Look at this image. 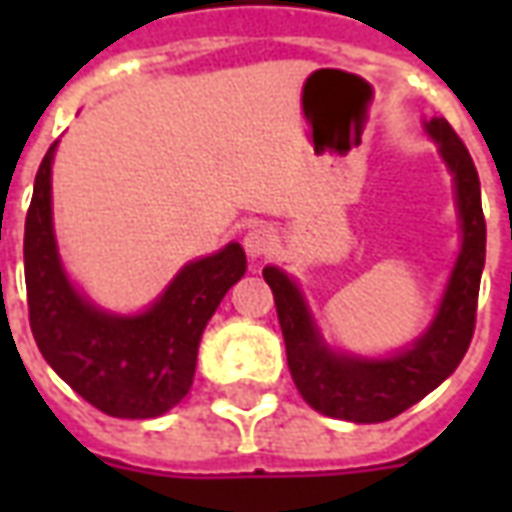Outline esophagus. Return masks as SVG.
<instances>
[{
  "mask_svg": "<svg viewBox=\"0 0 512 512\" xmlns=\"http://www.w3.org/2000/svg\"><path fill=\"white\" fill-rule=\"evenodd\" d=\"M244 249L252 257H266L277 249V230L271 224H255L244 235Z\"/></svg>",
  "mask_w": 512,
  "mask_h": 512,
  "instance_id": "esophagus-1",
  "label": "esophagus"
}]
</instances>
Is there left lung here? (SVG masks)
I'll list each match as a JSON object with an SVG mask.
<instances>
[{"instance_id":"left-lung-1","label":"left lung","mask_w":512,"mask_h":512,"mask_svg":"<svg viewBox=\"0 0 512 512\" xmlns=\"http://www.w3.org/2000/svg\"><path fill=\"white\" fill-rule=\"evenodd\" d=\"M441 158L455 180V205L461 219V252L452 268L439 312L417 343L386 359L337 354L323 343L296 282L274 266L263 279L274 293L277 318L285 337L290 376L301 397L326 417L348 422H386L403 414L433 392L461 365L472 343L477 318V293L485 266V216L480 205V178L458 134L444 117L425 123Z\"/></svg>"}]
</instances>
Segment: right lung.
Returning <instances> with one entry per match:
<instances>
[{
    "mask_svg": "<svg viewBox=\"0 0 512 512\" xmlns=\"http://www.w3.org/2000/svg\"><path fill=\"white\" fill-rule=\"evenodd\" d=\"M40 161L24 224L29 326L43 359L90 406L120 419H153L189 395L205 323L246 271L241 244L180 268L139 315L98 310L62 271L51 224V161Z\"/></svg>",
    "mask_w": 512,
    "mask_h": 512,
    "instance_id": "obj_1",
    "label": "right lung"
}]
</instances>
